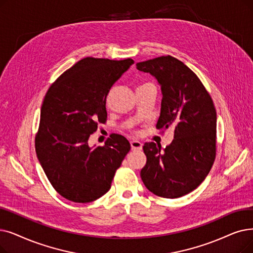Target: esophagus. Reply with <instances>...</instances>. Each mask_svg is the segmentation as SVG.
I'll list each match as a JSON object with an SVG mask.
<instances>
[{"label": "esophagus", "mask_w": 253, "mask_h": 253, "mask_svg": "<svg viewBox=\"0 0 253 253\" xmlns=\"http://www.w3.org/2000/svg\"><path fill=\"white\" fill-rule=\"evenodd\" d=\"M130 145H131V150H141L142 149V144L139 140H131L130 141Z\"/></svg>", "instance_id": "1"}]
</instances>
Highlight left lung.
I'll return each instance as SVG.
<instances>
[{"label":"left lung","mask_w":253,"mask_h":253,"mask_svg":"<svg viewBox=\"0 0 253 253\" xmlns=\"http://www.w3.org/2000/svg\"><path fill=\"white\" fill-rule=\"evenodd\" d=\"M153 75L162 100L156 127L173 128L166 149L146 142L147 163L140 170L146 187L161 197L177 199L194 190L210 171L216 154V111L196 74L183 62L162 56L136 64Z\"/></svg>","instance_id":"8db88e82"}]
</instances>
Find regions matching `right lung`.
Masks as SVG:
<instances>
[{
  "instance_id": "add662e5",
  "label": "right lung",
  "mask_w": 253,
  "mask_h": 253,
  "mask_svg": "<svg viewBox=\"0 0 253 253\" xmlns=\"http://www.w3.org/2000/svg\"><path fill=\"white\" fill-rule=\"evenodd\" d=\"M133 63L84 58L65 71L43 99L36 154L52 187L66 200L90 203L111 189L129 141L120 134L103 147H90L87 140L106 121L112 85Z\"/></svg>"
}]
</instances>
